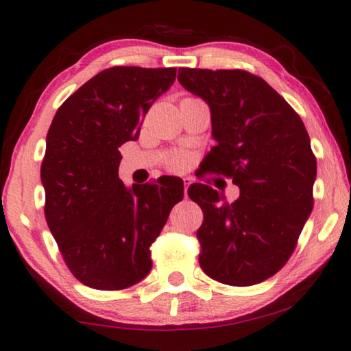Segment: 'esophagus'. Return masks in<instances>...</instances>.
Here are the masks:
<instances>
[{
  "label": "esophagus",
  "instance_id": "1",
  "mask_svg": "<svg viewBox=\"0 0 351 351\" xmlns=\"http://www.w3.org/2000/svg\"><path fill=\"white\" fill-rule=\"evenodd\" d=\"M190 184H191V180L189 179V177H184V195H185V198H186V196H189V186H190Z\"/></svg>",
  "mask_w": 351,
  "mask_h": 351
}]
</instances>
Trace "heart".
Returning <instances> with one entry per match:
<instances>
[{"label":"heart","instance_id":"1","mask_svg":"<svg viewBox=\"0 0 351 351\" xmlns=\"http://www.w3.org/2000/svg\"><path fill=\"white\" fill-rule=\"evenodd\" d=\"M184 166V158L182 156H174L171 160V167L172 169H180V167Z\"/></svg>","mask_w":351,"mask_h":351}]
</instances>
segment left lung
I'll return each instance as SVG.
<instances>
[{"mask_svg": "<svg viewBox=\"0 0 351 351\" xmlns=\"http://www.w3.org/2000/svg\"><path fill=\"white\" fill-rule=\"evenodd\" d=\"M179 83L209 105L217 145L206 169L230 177L234 203L193 184L203 209L199 265L213 280L252 286L280 271L313 209L316 158L294 108L267 81L244 70L179 69Z\"/></svg>", "mask_w": 351, "mask_h": 351, "instance_id": "left-lung-1", "label": "left lung"}]
</instances>
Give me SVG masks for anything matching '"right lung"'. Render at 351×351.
<instances>
[{
	"mask_svg": "<svg viewBox=\"0 0 351 351\" xmlns=\"http://www.w3.org/2000/svg\"><path fill=\"white\" fill-rule=\"evenodd\" d=\"M176 71H100L60 105L47 131L46 222L66 267L93 289L119 291L142 281L152 270V243L184 198L179 177L131 189L118 177L119 147L137 141L143 117Z\"/></svg>",
	"mask_w": 351,
	"mask_h": 351,
	"instance_id": "right-lung-1",
	"label": "right lung"
}]
</instances>
